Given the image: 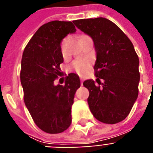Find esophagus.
Listing matches in <instances>:
<instances>
[{
	"mask_svg": "<svg viewBox=\"0 0 153 153\" xmlns=\"http://www.w3.org/2000/svg\"><path fill=\"white\" fill-rule=\"evenodd\" d=\"M80 84H81V85H83V79H82V78H80Z\"/></svg>",
	"mask_w": 153,
	"mask_h": 153,
	"instance_id": "esophagus-1",
	"label": "esophagus"
}]
</instances>
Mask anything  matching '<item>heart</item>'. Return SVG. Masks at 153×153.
I'll list each match as a JSON object with an SVG mask.
<instances>
[{
  "label": "heart",
  "mask_w": 153,
  "mask_h": 153,
  "mask_svg": "<svg viewBox=\"0 0 153 153\" xmlns=\"http://www.w3.org/2000/svg\"><path fill=\"white\" fill-rule=\"evenodd\" d=\"M66 41L67 39H64L61 45H60V48H61V51L65 52V48ZM91 65V60H88V59H79V60H75L73 63V68L74 70L80 75H84L87 73Z\"/></svg>",
  "instance_id": "heart-1"
}]
</instances>
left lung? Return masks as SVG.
I'll use <instances>...</instances> for the list:
<instances>
[{"instance_id": "obj_1", "label": "left lung", "mask_w": 153, "mask_h": 153, "mask_svg": "<svg viewBox=\"0 0 153 153\" xmlns=\"http://www.w3.org/2000/svg\"><path fill=\"white\" fill-rule=\"evenodd\" d=\"M93 39L97 53L94 70L97 86L92 79L83 85L89 91L88 104L96 119L117 124L128 117L138 97L139 57L128 37L104 17L73 21ZM102 79L104 82L100 83Z\"/></svg>"}]
</instances>
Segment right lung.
I'll use <instances>...</instances> for the list:
<instances>
[{
	"label": "right lung",
	"instance_id": "add662e5",
	"mask_svg": "<svg viewBox=\"0 0 153 153\" xmlns=\"http://www.w3.org/2000/svg\"><path fill=\"white\" fill-rule=\"evenodd\" d=\"M76 31L71 21H50L38 28L24 50L21 83L25 104L35 124L47 133L63 132L72 123L79 76L68 74L65 85H55L54 80L61 74L60 65L64 62L61 41Z\"/></svg>",
	"mask_w": 153,
	"mask_h": 153
}]
</instances>
